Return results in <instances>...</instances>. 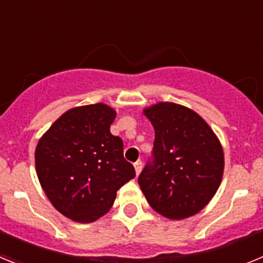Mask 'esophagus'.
Segmentation results:
<instances>
[{"label": "esophagus", "instance_id": "34e87169", "mask_svg": "<svg viewBox=\"0 0 263 263\" xmlns=\"http://www.w3.org/2000/svg\"><path fill=\"white\" fill-rule=\"evenodd\" d=\"M134 168H136V173L137 175H138V174L141 173V170H142V162H141V160H137L136 163H134Z\"/></svg>", "mask_w": 263, "mask_h": 263}]
</instances>
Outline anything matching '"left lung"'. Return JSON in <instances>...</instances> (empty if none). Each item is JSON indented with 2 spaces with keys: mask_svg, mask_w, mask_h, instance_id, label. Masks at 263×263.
Listing matches in <instances>:
<instances>
[{
  "mask_svg": "<svg viewBox=\"0 0 263 263\" xmlns=\"http://www.w3.org/2000/svg\"><path fill=\"white\" fill-rule=\"evenodd\" d=\"M155 130L153 159L138 184L154 211L182 220L215 196L224 173L221 143L196 111L174 103L143 110Z\"/></svg>",
  "mask_w": 263,
  "mask_h": 263,
  "instance_id": "1",
  "label": "left lung"
}]
</instances>
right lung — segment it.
Here are the masks:
<instances>
[{
	"instance_id": "right-lung-1",
	"label": "right lung",
	"mask_w": 263,
	"mask_h": 263,
	"mask_svg": "<svg viewBox=\"0 0 263 263\" xmlns=\"http://www.w3.org/2000/svg\"><path fill=\"white\" fill-rule=\"evenodd\" d=\"M116 110L105 104L78 106L60 116L39 139L36 175L62 215L93 222L105 215L125 183L136 176L124 142L110 133Z\"/></svg>"
}]
</instances>
